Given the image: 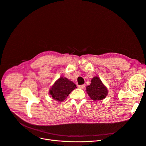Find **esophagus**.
<instances>
[{"label":"esophagus","instance_id":"obj_1","mask_svg":"<svg viewBox=\"0 0 146 146\" xmlns=\"http://www.w3.org/2000/svg\"><path fill=\"white\" fill-rule=\"evenodd\" d=\"M79 88H80V89H84L85 87V85H78V86Z\"/></svg>","mask_w":146,"mask_h":146}]
</instances>
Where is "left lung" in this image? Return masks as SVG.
<instances>
[{
  "instance_id": "8db88e82",
  "label": "left lung",
  "mask_w": 146,
  "mask_h": 146,
  "mask_svg": "<svg viewBox=\"0 0 146 146\" xmlns=\"http://www.w3.org/2000/svg\"><path fill=\"white\" fill-rule=\"evenodd\" d=\"M86 91L90 98L94 101L104 99L108 94L107 88L98 77L92 78L90 85L86 87Z\"/></svg>"
}]
</instances>
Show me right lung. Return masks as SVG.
Returning a JSON list of instances; mask_svg holds the SVG:
<instances>
[{
  "label": "right lung",
  "mask_w": 146,
  "mask_h": 146,
  "mask_svg": "<svg viewBox=\"0 0 146 146\" xmlns=\"http://www.w3.org/2000/svg\"><path fill=\"white\" fill-rule=\"evenodd\" d=\"M76 88L72 82L65 77H61L52 86L49 93L53 99L61 102L64 100Z\"/></svg>",
  "instance_id": "obj_1"
}]
</instances>
